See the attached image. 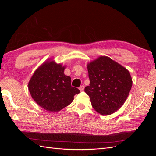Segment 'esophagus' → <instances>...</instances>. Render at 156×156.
I'll return each mask as SVG.
<instances>
[{"mask_svg":"<svg viewBox=\"0 0 156 156\" xmlns=\"http://www.w3.org/2000/svg\"><path fill=\"white\" fill-rule=\"evenodd\" d=\"M84 85H81V87H80L79 88V89L80 90V91L84 90Z\"/></svg>","mask_w":156,"mask_h":156,"instance_id":"34e87169","label":"esophagus"}]
</instances>
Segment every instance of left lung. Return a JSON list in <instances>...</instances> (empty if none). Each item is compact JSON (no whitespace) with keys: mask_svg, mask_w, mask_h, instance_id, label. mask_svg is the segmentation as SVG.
Returning a JSON list of instances; mask_svg holds the SVG:
<instances>
[{"mask_svg":"<svg viewBox=\"0 0 156 156\" xmlns=\"http://www.w3.org/2000/svg\"><path fill=\"white\" fill-rule=\"evenodd\" d=\"M90 85L84 88L93 108L109 115L123 105L132 87L129 72L111 58L101 56L87 64Z\"/></svg>","mask_w":156,"mask_h":156,"instance_id":"1","label":"left lung"}]
</instances>
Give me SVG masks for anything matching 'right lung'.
I'll return each instance as SVG.
<instances>
[{"mask_svg": "<svg viewBox=\"0 0 156 156\" xmlns=\"http://www.w3.org/2000/svg\"><path fill=\"white\" fill-rule=\"evenodd\" d=\"M65 66L47 60L30 79L29 90L37 104L50 112H57L69 105L79 90L71 85V77L64 75Z\"/></svg>", "mask_w": 156, "mask_h": 156, "instance_id": "add662e5", "label": "right lung"}]
</instances>
